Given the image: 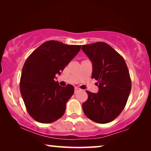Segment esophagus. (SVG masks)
<instances>
[{
    "mask_svg": "<svg viewBox=\"0 0 151 151\" xmlns=\"http://www.w3.org/2000/svg\"><path fill=\"white\" fill-rule=\"evenodd\" d=\"M80 90H81V89H80V88H78V87H75V93H77V92H78V91H80Z\"/></svg>",
    "mask_w": 151,
    "mask_h": 151,
    "instance_id": "obj_1",
    "label": "esophagus"
}]
</instances>
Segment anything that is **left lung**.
Here are the masks:
<instances>
[{
  "instance_id": "obj_1",
  "label": "left lung",
  "mask_w": 151,
  "mask_h": 151,
  "mask_svg": "<svg viewBox=\"0 0 151 151\" xmlns=\"http://www.w3.org/2000/svg\"><path fill=\"white\" fill-rule=\"evenodd\" d=\"M93 64L92 78L98 82V93L86 91L88 99L82 109L88 118L99 124L112 122L120 114L131 90L124 59L110 45L98 42L82 47Z\"/></svg>"
}]
</instances>
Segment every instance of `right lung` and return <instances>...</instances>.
Segmentation results:
<instances>
[{
	"label": "right lung",
	"instance_id": "right-lung-1",
	"mask_svg": "<svg viewBox=\"0 0 151 151\" xmlns=\"http://www.w3.org/2000/svg\"><path fill=\"white\" fill-rule=\"evenodd\" d=\"M81 45H66L56 40L47 41L29 55L22 67L20 90L27 111L40 123L56 121L65 112L66 103L74 87H65L55 82L66 66L78 54Z\"/></svg>",
	"mask_w": 151,
	"mask_h": 151
}]
</instances>
